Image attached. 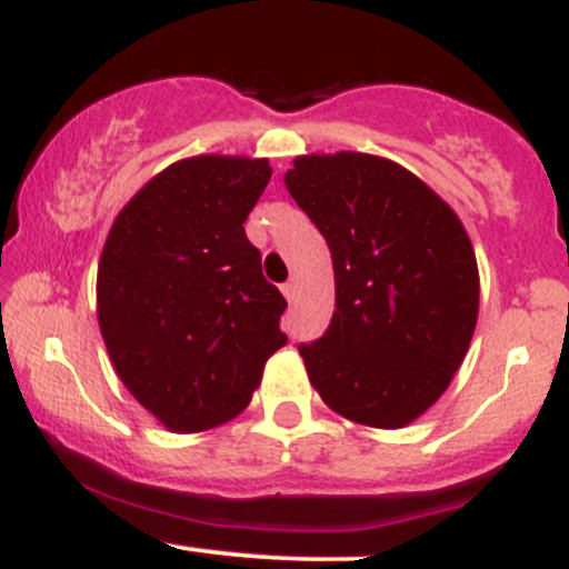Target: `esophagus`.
Segmentation results:
<instances>
[{"label":"esophagus","instance_id":"34e87169","mask_svg":"<svg viewBox=\"0 0 569 569\" xmlns=\"http://www.w3.org/2000/svg\"><path fill=\"white\" fill-rule=\"evenodd\" d=\"M283 297L289 299V302L293 297H297V283H293V280H291V283H283Z\"/></svg>","mask_w":569,"mask_h":569}]
</instances>
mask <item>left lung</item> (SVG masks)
Here are the masks:
<instances>
[{"instance_id":"obj_1","label":"left lung","mask_w":569,"mask_h":569,"mask_svg":"<svg viewBox=\"0 0 569 569\" xmlns=\"http://www.w3.org/2000/svg\"><path fill=\"white\" fill-rule=\"evenodd\" d=\"M286 189L335 262V316L299 345L326 407L403 428L439 401L479 316V267L457 213L407 168L361 152L302 154Z\"/></svg>"}]
</instances>
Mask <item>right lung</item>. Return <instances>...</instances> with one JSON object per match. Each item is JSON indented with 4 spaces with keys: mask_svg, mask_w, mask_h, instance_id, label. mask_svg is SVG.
<instances>
[{
    "mask_svg": "<svg viewBox=\"0 0 569 569\" xmlns=\"http://www.w3.org/2000/svg\"><path fill=\"white\" fill-rule=\"evenodd\" d=\"M270 176L267 160H179L109 230L96 283L101 337L122 385L173 433L240 415L286 345V299L243 227Z\"/></svg>",
    "mask_w": 569,
    "mask_h": 569,
    "instance_id": "1",
    "label": "right lung"
}]
</instances>
